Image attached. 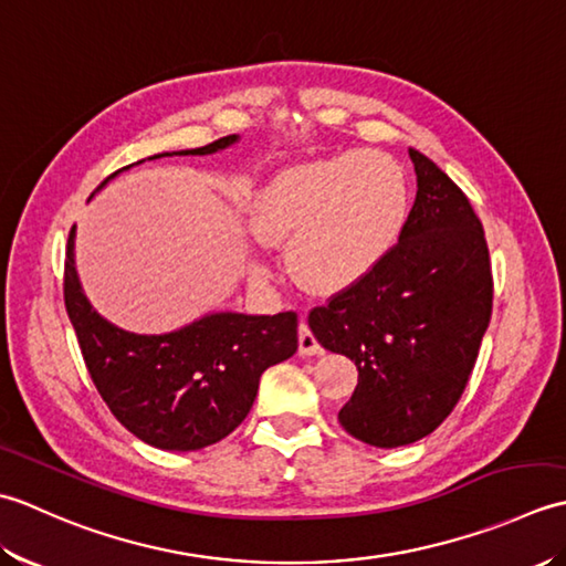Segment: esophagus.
Returning a JSON list of instances; mask_svg holds the SVG:
<instances>
[{
    "label": "esophagus",
    "instance_id": "obj_1",
    "mask_svg": "<svg viewBox=\"0 0 566 566\" xmlns=\"http://www.w3.org/2000/svg\"><path fill=\"white\" fill-rule=\"evenodd\" d=\"M321 353H323V347L316 340V335L311 333L308 323L302 321V326H298V355L308 357V355H321Z\"/></svg>",
    "mask_w": 566,
    "mask_h": 566
}]
</instances>
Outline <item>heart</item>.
<instances>
[{"mask_svg":"<svg viewBox=\"0 0 566 566\" xmlns=\"http://www.w3.org/2000/svg\"><path fill=\"white\" fill-rule=\"evenodd\" d=\"M408 216L403 167L381 150H345L276 175L255 207V233L290 245L296 282L335 294L377 268Z\"/></svg>","mask_w":566,"mask_h":566,"instance_id":"1","label":"heart"}]
</instances>
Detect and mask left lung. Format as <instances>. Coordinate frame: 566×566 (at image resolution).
I'll return each mask as SVG.
<instances>
[{"instance_id": "left-lung-1", "label": "left lung", "mask_w": 566, "mask_h": 566, "mask_svg": "<svg viewBox=\"0 0 566 566\" xmlns=\"http://www.w3.org/2000/svg\"><path fill=\"white\" fill-rule=\"evenodd\" d=\"M408 155L418 191L399 243L365 280L308 314L316 340L357 367L340 426L375 448L411 444L452 413L494 304L472 203L423 153Z\"/></svg>"}]
</instances>
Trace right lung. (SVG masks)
<instances>
[{"label":"right lung","instance_id":"obj_1","mask_svg":"<svg viewBox=\"0 0 566 566\" xmlns=\"http://www.w3.org/2000/svg\"><path fill=\"white\" fill-rule=\"evenodd\" d=\"M235 140L238 136H226L179 155H209ZM163 155L170 153L153 158ZM63 292L94 387L118 423L160 450L191 452L223 440L250 413L262 371L290 359L298 347L294 311L276 316L219 311L163 335H138L114 326L82 292L75 270V226L67 238Z\"/></svg>","mask_w":566,"mask_h":566}]
</instances>
